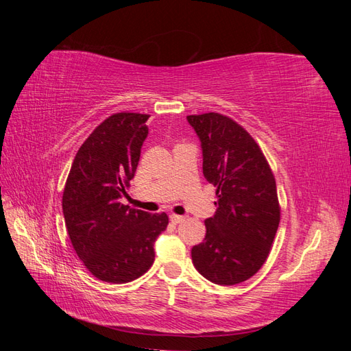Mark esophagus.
Returning a JSON list of instances; mask_svg holds the SVG:
<instances>
[{"label": "esophagus", "mask_w": 351, "mask_h": 351, "mask_svg": "<svg viewBox=\"0 0 351 351\" xmlns=\"http://www.w3.org/2000/svg\"><path fill=\"white\" fill-rule=\"evenodd\" d=\"M169 219H171V222H174V224H178V222H182L184 219V217L182 215H176V214H171L169 215Z\"/></svg>", "instance_id": "obj_1"}]
</instances>
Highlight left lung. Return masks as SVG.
<instances>
[{"instance_id":"1","label":"left lung","mask_w":351,"mask_h":351,"mask_svg":"<svg viewBox=\"0 0 351 351\" xmlns=\"http://www.w3.org/2000/svg\"><path fill=\"white\" fill-rule=\"evenodd\" d=\"M202 142L204 176L217 187V212L192 249L195 268L212 282L234 285L269 256L281 208L272 169L256 141L227 115H187Z\"/></svg>"}]
</instances>
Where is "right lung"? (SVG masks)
I'll list each match as a JSON object with an SVG mask.
<instances>
[{
    "label": "right lung",
    "instance_id": "add662e5",
    "mask_svg": "<svg viewBox=\"0 0 351 351\" xmlns=\"http://www.w3.org/2000/svg\"><path fill=\"white\" fill-rule=\"evenodd\" d=\"M151 115L117 112L95 129L74 156L62 192L73 249L101 281L130 282L152 267L154 243L168 215L124 205L147 136Z\"/></svg>",
    "mask_w": 351,
    "mask_h": 351
}]
</instances>
